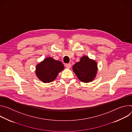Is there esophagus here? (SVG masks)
Here are the masks:
<instances>
[{
  "mask_svg": "<svg viewBox=\"0 0 132 132\" xmlns=\"http://www.w3.org/2000/svg\"><path fill=\"white\" fill-rule=\"evenodd\" d=\"M65 67H67V68L70 69L71 67V64L70 63H67V64H65Z\"/></svg>",
  "mask_w": 132,
  "mask_h": 132,
  "instance_id": "1",
  "label": "esophagus"
}]
</instances>
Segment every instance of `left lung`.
Here are the masks:
<instances>
[{
  "label": "left lung",
  "mask_w": 132,
  "mask_h": 132,
  "mask_svg": "<svg viewBox=\"0 0 132 132\" xmlns=\"http://www.w3.org/2000/svg\"><path fill=\"white\" fill-rule=\"evenodd\" d=\"M72 69L78 78L85 83L94 80L97 71L96 62L86 56L82 57L80 61L73 66Z\"/></svg>",
  "instance_id": "1"
}]
</instances>
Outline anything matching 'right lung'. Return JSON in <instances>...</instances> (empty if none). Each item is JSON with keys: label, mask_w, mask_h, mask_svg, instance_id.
Returning a JSON list of instances; mask_svg holds the SVG:
<instances>
[{"label": "right lung", "mask_w": 132, "mask_h": 132, "mask_svg": "<svg viewBox=\"0 0 132 132\" xmlns=\"http://www.w3.org/2000/svg\"><path fill=\"white\" fill-rule=\"evenodd\" d=\"M64 67L60 61L52 57H47L37 65L36 76L43 82H51L55 79L59 73L64 69Z\"/></svg>", "instance_id": "add662e5"}]
</instances>
